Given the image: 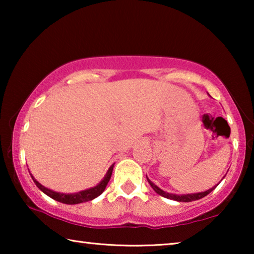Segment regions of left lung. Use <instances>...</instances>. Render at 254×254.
<instances>
[{"label":"left lung","mask_w":254,"mask_h":254,"mask_svg":"<svg viewBox=\"0 0 254 254\" xmlns=\"http://www.w3.org/2000/svg\"><path fill=\"white\" fill-rule=\"evenodd\" d=\"M148 182L150 184V186H151L153 188V190L157 192V194H159L162 197H166V198L168 199H173V200H177V201H185V203H188V201H192V200H197V199H200L203 198V197L207 196L210 191H213L215 188H216V186H214L213 188L208 189V190H205V191H201V192H195V194H186V195H177V194H171V192H167L165 190H162V189L159 188L157 185H154L152 182H150V179L147 177Z\"/></svg>","instance_id":"obj_1"}]
</instances>
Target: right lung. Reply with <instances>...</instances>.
Returning a JSON list of instances; mask_svg holds the SVG:
<instances>
[{
	"label": "right lung",
	"mask_w": 254,
	"mask_h": 254,
	"mask_svg": "<svg viewBox=\"0 0 254 254\" xmlns=\"http://www.w3.org/2000/svg\"><path fill=\"white\" fill-rule=\"evenodd\" d=\"M113 167H114V165H112L110 167V169L107 170V173L104 176V178H103L102 182L98 184V185H96L95 187L86 189V190L79 191V192H75V194H62V192L54 191V190H51V189H49V188H46L45 186H42L40 183H38L37 180L34 179V177H33L32 175H31V177L33 179L34 184L37 185V187L39 188L41 191H44L47 196L51 197V198L55 199V200L60 201V203L68 204V205H75V204L84 203V201L92 200L94 198H96L97 196H100L102 192L105 190L106 185L109 184V182H110L111 176H112V171H113Z\"/></svg>",
	"instance_id": "obj_1"
}]
</instances>
